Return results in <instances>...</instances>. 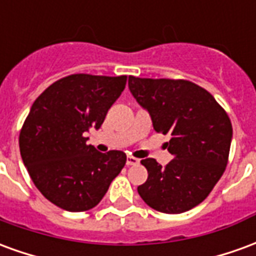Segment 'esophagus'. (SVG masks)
<instances>
[{
    "mask_svg": "<svg viewBox=\"0 0 256 256\" xmlns=\"http://www.w3.org/2000/svg\"><path fill=\"white\" fill-rule=\"evenodd\" d=\"M140 160L137 158H134V156H128V159H126V164L128 166H136V164H138Z\"/></svg>",
    "mask_w": 256,
    "mask_h": 256,
    "instance_id": "34e87169",
    "label": "esophagus"
}]
</instances>
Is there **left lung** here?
<instances>
[{
	"mask_svg": "<svg viewBox=\"0 0 256 256\" xmlns=\"http://www.w3.org/2000/svg\"><path fill=\"white\" fill-rule=\"evenodd\" d=\"M128 89L150 112L156 132L172 136L167 150L174 156L164 167L152 158L141 160L148 180L138 194L164 214L196 207L228 164L233 134L228 114L207 90L185 79L128 76Z\"/></svg>",
	"mask_w": 256,
	"mask_h": 256,
	"instance_id": "left-lung-1",
	"label": "left lung"
}]
</instances>
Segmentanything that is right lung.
<instances>
[{"instance_id": "right-lung-1", "label": "right lung", "mask_w": 256, "mask_h": 256, "mask_svg": "<svg viewBox=\"0 0 256 256\" xmlns=\"http://www.w3.org/2000/svg\"><path fill=\"white\" fill-rule=\"evenodd\" d=\"M128 76L72 74L38 96L20 130L19 146L38 190L58 207L88 211L100 203L126 164V154H101L84 133L98 128Z\"/></svg>"}]
</instances>
